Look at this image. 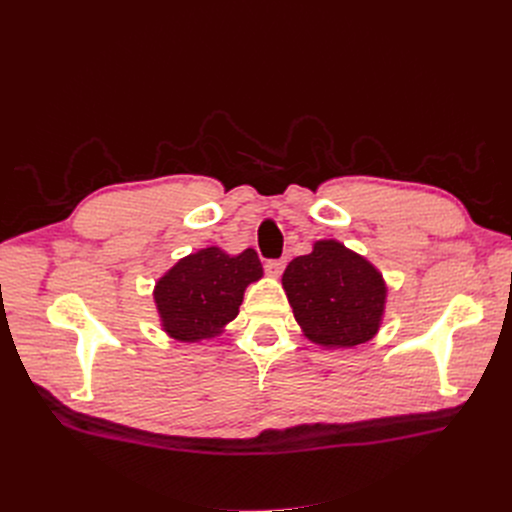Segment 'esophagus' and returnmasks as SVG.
<instances>
[{
  "instance_id": "34e87169",
  "label": "esophagus",
  "mask_w": 512,
  "mask_h": 512,
  "mask_svg": "<svg viewBox=\"0 0 512 512\" xmlns=\"http://www.w3.org/2000/svg\"><path fill=\"white\" fill-rule=\"evenodd\" d=\"M284 265H286V261H284V259L267 261V263H265V272H267V276H272V278H280V276H282V272H284Z\"/></svg>"
}]
</instances>
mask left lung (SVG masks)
I'll list each match as a JSON object with an SVG mask.
<instances>
[{
  "instance_id": "1",
  "label": "left lung",
  "mask_w": 512,
  "mask_h": 512,
  "mask_svg": "<svg viewBox=\"0 0 512 512\" xmlns=\"http://www.w3.org/2000/svg\"><path fill=\"white\" fill-rule=\"evenodd\" d=\"M282 288L307 340L324 348H351L380 332L388 284L363 255L336 238L313 242V251L292 259Z\"/></svg>"
}]
</instances>
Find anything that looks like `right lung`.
Listing matches in <instances>:
<instances>
[{"instance_id": "1", "label": "right lung", "mask_w": 512, "mask_h": 512, "mask_svg": "<svg viewBox=\"0 0 512 512\" xmlns=\"http://www.w3.org/2000/svg\"><path fill=\"white\" fill-rule=\"evenodd\" d=\"M261 278L255 249L230 255L211 245L186 255L153 286L159 326L178 342L220 336L236 319L247 286Z\"/></svg>"}]
</instances>
